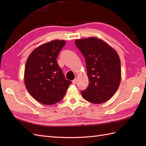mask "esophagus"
Returning <instances> with one entry per match:
<instances>
[{"label": "esophagus", "instance_id": "esophagus-1", "mask_svg": "<svg viewBox=\"0 0 146 146\" xmlns=\"http://www.w3.org/2000/svg\"><path fill=\"white\" fill-rule=\"evenodd\" d=\"M77 81H78V79H77L76 78L75 80H73V81H72L73 84V85H76V83H77Z\"/></svg>", "mask_w": 146, "mask_h": 146}]
</instances>
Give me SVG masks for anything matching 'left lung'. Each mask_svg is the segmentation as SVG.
Here are the masks:
<instances>
[{"mask_svg":"<svg viewBox=\"0 0 146 146\" xmlns=\"http://www.w3.org/2000/svg\"><path fill=\"white\" fill-rule=\"evenodd\" d=\"M85 58L89 85L81 92L91 103L102 104L115 94L121 81L119 56L106 42L96 37L75 40Z\"/></svg>","mask_w":146,"mask_h":146,"instance_id":"8db88e82","label":"left lung"}]
</instances>
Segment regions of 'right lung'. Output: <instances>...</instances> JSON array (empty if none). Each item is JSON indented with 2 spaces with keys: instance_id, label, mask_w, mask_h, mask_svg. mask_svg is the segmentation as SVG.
Instances as JSON below:
<instances>
[{
  "instance_id": "obj_1",
  "label": "right lung",
  "mask_w": 146,
  "mask_h": 146,
  "mask_svg": "<svg viewBox=\"0 0 146 146\" xmlns=\"http://www.w3.org/2000/svg\"><path fill=\"white\" fill-rule=\"evenodd\" d=\"M64 40H52L38 46L29 56L24 70V84L32 97L51 105L63 98L71 83L65 79L56 58Z\"/></svg>"
}]
</instances>
